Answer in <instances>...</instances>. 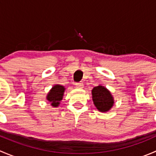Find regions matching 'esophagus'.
I'll return each instance as SVG.
<instances>
[{
	"instance_id": "obj_1",
	"label": "esophagus",
	"mask_w": 156,
	"mask_h": 156,
	"mask_svg": "<svg viewBox=\"0 0 156 156\" xmlns=\"http://www.w3.org/2000/svg\"><path fill=\"white\" fill-rule=\"evenodd\" d=\"M75 85H76L77 88L84 87V84H83V82H77V83H75Z\"/></svg>"
}]
</instances>
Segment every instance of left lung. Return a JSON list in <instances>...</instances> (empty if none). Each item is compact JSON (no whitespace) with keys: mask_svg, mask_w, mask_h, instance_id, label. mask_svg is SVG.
<instances>
[{"mask_svg":"<svg viewBox=\"0 0 156 156\" xmlns=\"http://www.w3.org/2000/svg\"><path fill=\"white\" fill-rule=\"evenodd\" d=\"M92 98L96 107L102 112L108 111L114 103L113 97L109 91L100 85L92 90Z\"/></svg>","mask_w":156,"mask_h":156,"instance_id":"obj_1","label":"left lung"}]
</instances>
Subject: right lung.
Wrapping results in <instances>:
<instances>
[{"label":"right lung","mask_w":156,"mask_h":156,"mask_svg":"<svg viewBox=\"0 0 156 156\" xmlns=\"http://www.w3.org/2000/svg\"><path fill=\"white\" fill-rule=\"evenodd\" d=\"M64 90H65V88L63 86L61 85H55L52 88L50 92L48 94V97H47V99H48V101L51 103L52 106H54V107L59 106V102L62 99Z\"/></svg>","instance_id":"obj_1"}]
</instances>
